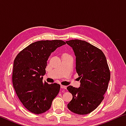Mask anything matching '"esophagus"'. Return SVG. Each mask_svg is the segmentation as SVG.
<instances>
[{
	"label": "esophagus",
	"instance_id": "34e87169",
	"mask_svg": "<svg viewBox=\"0 0 126 126\" xmlns=\"http://www.w3.org/2000/svg\"><path fill=\"white\" fill-rule=\"evenodd\" d=\"M61 88L62 89H67V86H63V85H62L61 86Z\"/></svg>",
	"mask_w": 126,
	"mask_h": 126
}]
</instances>
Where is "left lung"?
Returning a JSON list of instances; mask_svg holds the SVG:
<instances>
[{"label":"left lung","mask_w":126,"mask_h":126,"mask_svg":"<svg viewBox=\"0 0 126 126\" xmlns=\"http://www.w3.org/2000/svg\"><path fill=\"white\" fill-rule=\"evenodd\" d=\"M73 48L76 57V72L80 79L78 88L72 86L67 89L73 98L68 108L78 114L93 111L104 99L110 80V71L103 52L84 40L66 41Z\"/></svg>","instance_id":"left-lung-1"}]
</instances>
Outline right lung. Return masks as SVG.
I'll list each match as a JSON object with an SVG mask.
<instances>
[{"label": "right lung", "mask_w": 126, "mask_h": 126, "mask_svg": "<svg viewBox=\"0 0 126 126\" xmlns=\"http://www.w3.org/2000/svg\"><path fill=\"white\" fill-rule=\"evenodd\" d=\"M65 44L62 40H40L20 51L14 61L12 82L17 96L25 108L35 114L49 110L60 85L43 82L49 57Z\"/></svg>", "instance_id": "obj_1"}]
</instances>
